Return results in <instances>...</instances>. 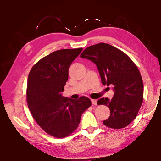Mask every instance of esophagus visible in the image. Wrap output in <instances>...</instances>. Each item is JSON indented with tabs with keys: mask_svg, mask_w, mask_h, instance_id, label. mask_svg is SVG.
Returning <instances> with one entry per match:
<instances>
[{
	"mask_svg": "<svg viewBox=\"0 0 161 161\" xmlns=\"http://www.w3.org/2000/svg\"><path fill=\"white\" fill-rule=\"evenodd\" d=\"M91 102H92V104L96 105H97V100L95 99H91Z\"/></svg>",
	"mask_w": 161,
	"mask_h": 161,
	"instance_id": "1",
	"label": "esophagus"
}]
</instances>
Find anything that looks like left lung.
Segmentation results:
<instances>
[{
	"label": "left lung",
	"mask_w": 161,
	"mask_h": 161,
	"mask_svg": "<svg viewBox=\"0 0 161 161\" xmlns=\"http://www.w3.org/2000/svg\"><path fill=\"white\" fill-rule=\"evenodd\" d=\"M80 58L96 64L102 84L114 86L113 98L97 101L110 109L103 124L114 129L126 127L135 119L143 101V82L137 66L124 52L105 43L86 47Z\"/></svg>",
	"instance_id": "left-lung-1"
}]
</instances>
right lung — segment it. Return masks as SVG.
<instances>
[{
    "instance_id": "right-lung-1",
    "label": "right lung",
    "mask_w": 161,
    "mask_h": 161,
    "mask_svg": "<svg viewBox=\"0 0 161 161\" xmlns=\"http://www.w3.org/2000/svg\"><path fill=\"white\" fill-rule=\"evenodd\" d=\"M82 48L57 50L43 58L29 74L28 108L37 124L53 137L62 138L79 125L82 113L91 105L83 96L79 99L63 97L61 92L69 79V69Z\"/></svg>"
}]
</instances>
